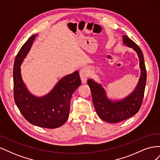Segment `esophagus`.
I'll list each match as a JSON object with an SVG mask.
<instances>
[{
	"mask_svg": "<svg viewBox=\"0 0 160 160\" xmlns=\"http://www.w3.org/2000/svg\"><path fill=\"white\" fill-rule=\"evenodd\" d=\"M79 74H80L82 83H85L87 81V79H88V77L89 76V70L88 67H82L79 71Z\"/></svg>",
	"mask_w": 160,
	"mask_h": 160,
	"instance_id": "obj_1",
	"label": "esophagus"
}]
</instances>
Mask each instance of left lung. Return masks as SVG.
Returning a JSON list of instances; mask_svg holds the SVG:
<instances>
[{
	"instance_id": "obj_1",
	"label": "left lung",
	"mask_w": 160,
	"mask_h": 160,
	"mask_svg": "<svg viewBox=\"0 0 160 160\" xmlns=\"http://www.w3.org/2000/svg\"><path fill=\"white\" fill-rule=\"evenodd\" d=\"M123 39L125 45L137 52L139 59L141 77L135 91L125 99L112 102L106 98L105 91L101 85L91 79L88 81L97 113L101 119L112 123L122 122L138 112L142 104L146 85L147 72L141 49L128 36H123Z\"/></svg>"
}]
</instances>
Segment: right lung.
I'll list each match as a JSON object with an SVG mask.
<instances>
[{"instance_id":"right-lung-1","label":"right lung","mask_w":160,"mask_h":160,"mask_svg":"<svg viewBox=\"0 0 160 160\" xmlns=\"http://www.w3.org/2000/svg\"><path fill=\"white\" fill-rule=\"evenodd\" d=\"M36 35H32L24 44L15 57L13 67L14 99L20 112L34 125L54 129L63 125L68 119L72 93L81 84L79 72L61 79L50 93L37 98L32 95L23 83L20 66L29 51Z\"/></svg>"}]
</instances>
